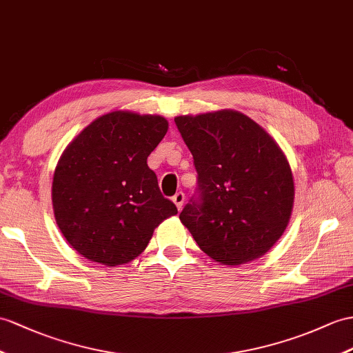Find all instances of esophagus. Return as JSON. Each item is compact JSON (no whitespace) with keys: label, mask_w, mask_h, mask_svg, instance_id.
I'll use <instances>...</instances> for the list:
<instances>
[{"label":"esophagus","mask_w":353,"mask_h":353,"mask_svg":"<svg viewBox=\"0 0 353 353\" xmlns=\"http://www.w3.org/2000/svg\"><path fill=\"white\" fill-rule=\"evenodd\" d=\"M184 199H185V194L183 192H178L174 197H172V201H174V203L176 205L178 211L183 210V205H184Z\"/></svg>","instance_id":"esophagus-1"}]
</instances>
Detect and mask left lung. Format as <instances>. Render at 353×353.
Returning <instances> with one entry per match:
<instances>
[{"instance_id": "left-lung-1", "label": "left lung", "mask_w": 353, "mask_h": 353, "mask_svg": "<svg viewBox=\"0 0 353 353\" xmlns=\"http://www.w3.org/2000/svg\"><path fill=\"white\" fill-rule=\"evenodd\" d=\"M197 172L201 201L179 214L197 245L221 265L268 253L286 230L295 184L274 137L243 112L175 117Z\"/></svg>"}]
</instances>
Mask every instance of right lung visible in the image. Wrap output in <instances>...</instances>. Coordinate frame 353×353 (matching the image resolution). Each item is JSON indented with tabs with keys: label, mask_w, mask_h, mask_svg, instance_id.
<instances>
[{
	"label": "right lung",
	"mask_w": 353,
	"mask_h": 353,
	"mask_svg": "<svg viewBox=\"0 0 353 353\" xmlns=\"http://www.w3.org/2000/svg\"><path fill=\"white\" fill-rule=\"evenodd\" d=\"M161 115L114 110L94 119L67 145L55 168L57 225L85 259L132 262L163 220L178 214L163 197L147 159L165 137Z\"/></svg>",
	"instance_id": "add662e5"
}]
</instances>
